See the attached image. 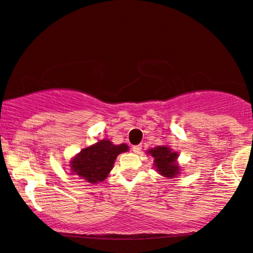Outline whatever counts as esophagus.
Instances as JSON below:
<instances>
[{"mask_svg":"<svg viewBox=\"0 0 253 253\" xmlns=\"http://www.w3.org/2000/svg\"><path fill=\"white\" fill-rule=\"evenodd\" d=\"M132 150H133V152H134V154H140V151H141V146L140 145H134L132 148Z\"/></svg>","mask_w":253,"mask_h":253,"instance_id":"1","label":"esophagus"}]
</instances>
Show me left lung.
Listing matches in <instances>:
<instances>
[{"label": "left lung", "instance_id": "8db88e82", "mask_svg": "<svg viewBox=\"0 0 253 253\" xmlns=\"http://www.w3.org/2000/svg\"><path fill=\"white\" fill-rule=\"evenodd\" d=\"M146 154L154 157V168L162 176L167 179H174L181 173V167L177 163L179 154L168 145H160L149 149Z\"/></svg>", "mask_w": 253, "mask_h": 253}]
</instances>
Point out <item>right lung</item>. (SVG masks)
<instances>
[{"mask_svg":"<svg viewBox=\"0 0 253 253\" xmlns=\"http://www.w3.org/2000/svg\"><path fill=\"white\" fill-rule=\"evenodd\" d=\"M128 151L127 144L115 145L113 141L102 139L93 145L83 149L71 160V174L78 175L88 184L104 181L114 167L116 157Z\"/></svg>","mask_w":253,"mask_h":253,"instance_id":"1","label":"right lung"}]
</instances>
